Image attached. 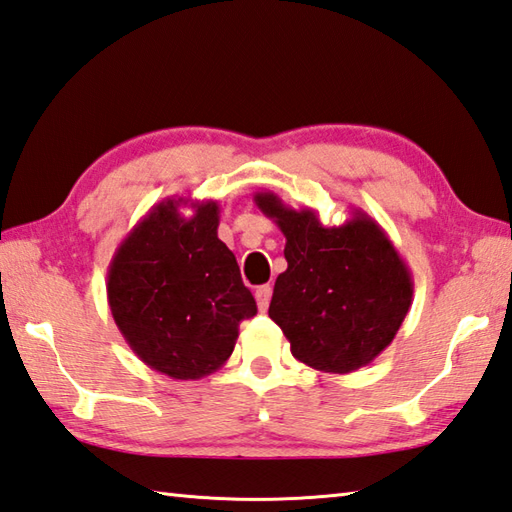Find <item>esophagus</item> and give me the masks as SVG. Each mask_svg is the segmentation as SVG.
<instances>
[{"label":"esophagus","mask_w":512,"mask_h":512,"mask_svg":"<svg viewBox=\"0 0 512 512\" xmlns=\"http://www.w3.org/2000/svg\"><path fill=\"white\" fill-rule=\"evenodd\" d=\"M270 297H273V288H270V284H264V286H259L255 290V299H257L259 310H266L268 308Z\"/></svg>","instance_id":"34e87169"}]
</instances>
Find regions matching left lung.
Instances as JSON below:
<instances>
[{"label": "left lung", "mask_w": 512, "mask_h": 512, "mask_svg": "<svg viewBox=\"0 0 512 512\" xmlns=\"http://www.w3.org/2000/svg\"><path fill=\"white\" fill-rule=\"evenodd\" d=\"M255 204L286 237L288 268L277 277L268 315L290 353L322 373H353L393 342L413 304V275L386 230L362 208L342 226L317 210H295L275 193Z\"/></svg>", "instance_id": "1"}]
</instances>
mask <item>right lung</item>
Instances as JSON below:
<instances>
[{
  "mask_svg": "<svg viewBox=\"0 0 512 512\" xmlns=\"http://www.w3.org/2000/svg\"><path fill=\"white\" fill-rule=\"evenodd\" d=\"M194 208L186 218L179 207ZM219 204L168 197L139 219L108 266L110 315L130 350L173 379H202L233 355L257 313L235 255L217 237Z\"/></svg>",
  "mask_w": 512,
  "mask_h": 512,
  "instance_id": "obj_1",
  "label": "right lung"
}]
</instances>
